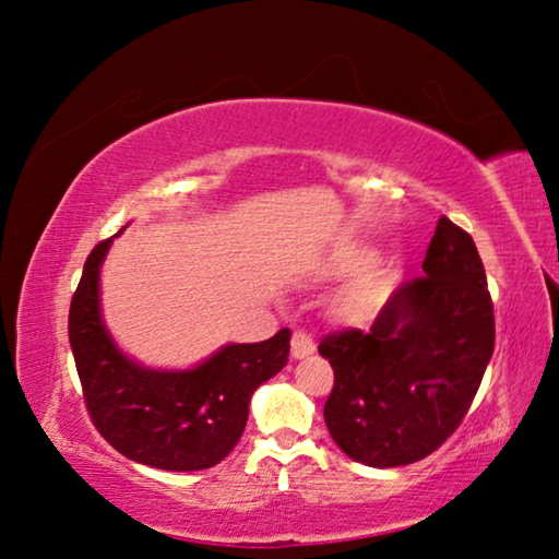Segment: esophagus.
I'll return each instance as SVG.
<instances>
[{"instance_id":"1","label":"esophagus","mask_w":559,"mask_h":559,"mask_svg":"<svg viewBox=\"0 0 559 559\" xmlns=\"http://www.w3.org/2000/svg\"><path fill=\"white\" fill-rule=\"evenodd\" d=\"M313 352H316L313 338L304 331H296L294 338H290V356H294V359H306V356H311Z\"/></svg>"}]
</instances>
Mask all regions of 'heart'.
Listing matches in <instances>:
<instances>
[{
  "label": "heart",
  "instance_id": "b5f03b06",
  "mask_svg": "<svg viewBox=\"0 0 559 559\" xmlns=\"http://www.w3.org/2000/svg\"><path fill=\"white\" fill-rule=\"evenodd\" d=\"M371 286L366 278L354 281L352 286H348L344 294L338 296L336 301V311L338 316H344V319H352V321H361L366 313L371 311Z\"/></svg>",
  "mask_w": 559,
  "mask_h": 559
}]
</instances>
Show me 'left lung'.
Here are the masks:
<instances>
[{
	"label": "left lung",
	"mask_w": 559,
	"mask_h": 559,
	"mask_svg": "<svg viewBox=\"0 0 559 559\" xmlns=\"http://www.w3.org/2000/svg\"><path fill=\"white\" fill-rule=\"evenodd\" d=\"M421 271L369 333H331L319 346L333 366L331 439L379 469L424 460L460 427L495 352L492 298L469 233L441 215Z\"/></svg>",
	"instance_id": "1"
}]
</instances>
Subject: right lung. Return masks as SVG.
Returning <instances> with one entry per match:
<instances>
[{"instance_id": "add662e5", "label": "right lung", "mask_w": 559, "mask_h": 559, "mask_svg": "<svg viewBox=\"0 0 559 559\" xmlns=\"http://www.w3.org/2000/svg\"><path fill=\"white\" fill-rule=\"evenodd\" d=\"M118 236L87 255L70 306V346L90 416L132 462L168 472L207 469L238 444L253 391L288 364L290 331L258 344H226L190 369L140 364L112 338L99 298L103 263Z\"/></svg>"}]
</instances>
